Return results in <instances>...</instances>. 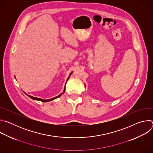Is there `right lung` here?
I'll use <instances>...</instances> for the list:
<instances>
[{
    "label": "right lung",
    "mask_w": 153,
    "mask_h": 153,
    "mask_svg": "<svg viewBox=\"0 0 153 153\" xmlns=\"http://www.w3.org/2000/svg\"><path fill=\"white\" fill-rule=\"evenodd\" d=\"M71 74H72V73L70 74V76H71ZM70 76H69V77H68V78L67 79V80H68V79H69ZM65 91V88H64V90H63V93H64ZM62 93H61L60 94H59V96H56V97H54V98H52V99H47V100H44V99H40V98L34 97H33V96H28V95H27V94H27L28 96H29V97H30L31 99H33V100H40V101H41V102H49V101L53 100H54V99H57V98L59 97H60V96L62 95Z\"/></svg>",
    "instance_id": "obj_1"
}]
</instances>
